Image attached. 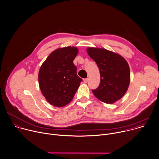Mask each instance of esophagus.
Masks as SVG:
<instances>
[{"mask_svg": "<svg viewBox=\"0 0 159 159\" xmlns=\"http://www.w3.org/2000/svg\"><path fill=\"white\" fill-rule=\"evenodd\" d=\"M83 81H84V83H88V78H84V80H83Z\"/></svg>", "mask_w": 159, "mask_h": 159, "instance_id": "obj_1", "label": "esophagus"}]
</instances>
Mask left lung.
Listing matches in <instances>:
<instances>
[{
  "label": "left lung",
  "instance_id": "1",
  "mask_svg": "<svg viewBox=\"0 0 159 159\" xmlns=\"http://www.w3.org/2000/svg\"><path fill=\"white\" fill-rule=\"evenodd\" d=\"M87 53L96 63L100 72V84L92 90L94 95L107 104L120 99L130 83V69L126 60L120 55L104 48L89 47Z\"/></svg>",
  "mask_w": 159,
  "mask_h": 159
}]
</instances>
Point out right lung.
I'll return each instance as SVG.
<instances>
[{
	"instance_id": "add662e5",
	"label": "right lung",
	"mask_w": 159,
	"mask_h": 159,
	"mask_svg": "<svg viewBox=\"0 0 159 159\" xmlns=\"http://www.w3.org/2000/svg\"><path fill=\"white\" fill-rule=\"evenodd\" d=\"M78 53V49L74 47L58 48L50 54L40 67V90L47 101L55 107L70 103L82 81L73 64Z\"/></svg>"
}]
</instances>
